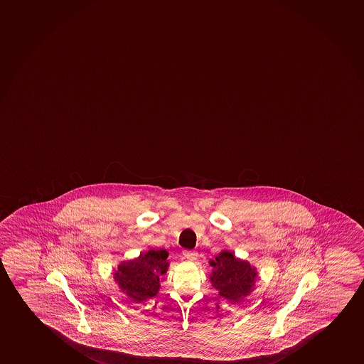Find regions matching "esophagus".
<instances>
[{
	"instance_id": "esophagus-1",
	"label": "esophagus",
	"mask_w": 364,
	"mask_h": 364,
	"mask_svg": "<svg viewBox=\"0 0 364 364\" xmlns=\"http://www.w3.org/2000/svg\"><path fill=\"white\" fill-rule=\"evenodd\" d=\"M184 259H189V261H196L198 257V254L196 251L192 250H184L183 252Z\"/></svg>"
}]
</instances>
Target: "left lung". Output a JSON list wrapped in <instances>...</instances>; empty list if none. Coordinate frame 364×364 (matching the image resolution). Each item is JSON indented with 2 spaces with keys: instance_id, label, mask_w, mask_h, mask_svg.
<instances>
[{
  "instance_id": "obj_1",
  "label": "left lung",
  "mask_w": 364,
  "mask_h": 364,
  "mask_svg": "<svg viewBox=\"0 0 364 364\" xmlns=\"http://www.w3.org/2000/svg\"><path fill=\"white\" fill-rule=\"evenodd\" d=\"M210 264L215 268L210 279L222 297L238 302L242 297L250 294L256 278V269L247 261L235 259L232 252L223 251L215 261H210Z\"/></svg>"
}]
</instances>
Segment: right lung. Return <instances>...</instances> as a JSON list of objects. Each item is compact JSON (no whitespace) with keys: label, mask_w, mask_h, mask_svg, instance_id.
I'll use <instances>...</instances> for the list:
<instances>
[{"label":"right lung","mask_w":364,"mask_h":364,"mask_svg":"<svg viewBox=\"0 0 364 364\" xmlns=\"http://www.w3.org/2000/svg\"><path fill=\"white\" fill-rule=\"evenodd\" d=\"M166 250L148 251L141 254L138 259L129 262H122L114 274L119 287L125 291L134 302L151 299L160 289V277L166 273Z\"/></svg>","instance_id":"obj_1"}]
</instances>
